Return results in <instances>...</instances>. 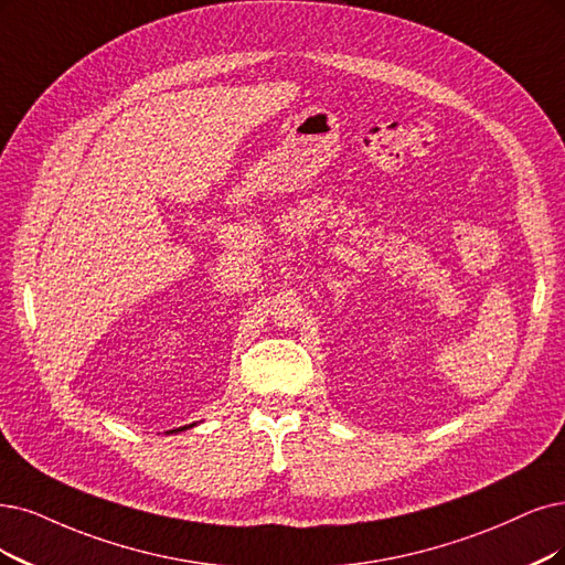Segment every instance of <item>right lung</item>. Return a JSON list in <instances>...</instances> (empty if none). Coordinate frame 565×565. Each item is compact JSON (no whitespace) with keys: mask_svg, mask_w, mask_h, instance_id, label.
<instances>
[{"mask_svg":"<svg viewBox=\"0 0 565 565\" xmlns=\"http://www.w3.org/2000/svg\"><path fill=\"white\" fill-rule=\"evenodd\" d=\"M195 424H191V426H181V428H177V430H167V433H181V430H185V428H193Z\"/></svg>","mask_w":565,"mask_h":565,"instance_id":"obj_1","label":"right lung"}]
</instances>
